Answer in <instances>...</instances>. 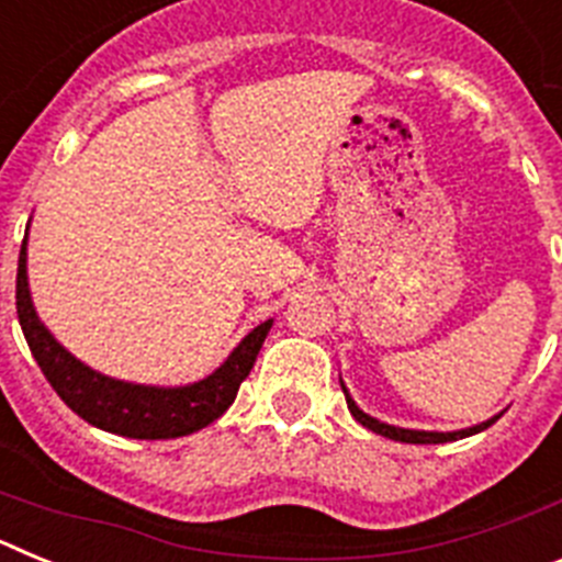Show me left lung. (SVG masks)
<instances>
[{
	"instance_id": "8db88e82",
	"label": "left lung",
	"mask_w": 562,
	"mask_h": 562,
	"mask_svg": "<svg viewBox=\"0 0 562 562\" xmlns=\"http://www.w3.org/2000/svg\"><path fill=\"white\" fill-rule=\"evenodd\" d=\"M340 389H342V394H346V405H349L351 416H355V419L360 422L362 428L374 430V434L385 436V439L405 441V445H445V441H456V439H464V436H475V434H481V430L490 428V425H493V422H498V419H501V414H504V411H501V414L490 416V419H486V422H479V425H473V428H464V430H448V434H439V430L396 428V425H389V422L374 419V416H369V414H366V411L357 408V402L351 400L349 389H346V385H342V380H340Z\"/></svg>"
}]
</instances>
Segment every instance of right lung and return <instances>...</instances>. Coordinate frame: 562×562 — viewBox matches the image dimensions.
<instances>
[{
    "label": "right lung",
    "instance_id": "add662e5",
    "mask_svg": "<svg viewBox=\"0 0 562 562\" xmlns=\"http://www.w3.org/2000/svg\"><path fill=\"white\" fill-rule=\"evenodd\" d=\"M16 312L24 340L53 391L89 425L128 439H177L220 419L236 400L238 385L250 374L261 342L272 329V321L256 326L250 335L241 337L220 369L188 385H140L114 380L69 355L42 324L27 284V236L19 252Z\"/></svg>",
    "mask_w": 562,
    "mask_h": 562
}]
</instances>
